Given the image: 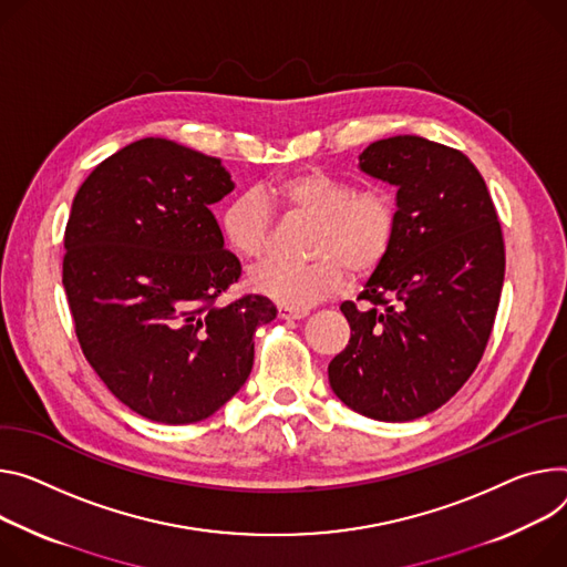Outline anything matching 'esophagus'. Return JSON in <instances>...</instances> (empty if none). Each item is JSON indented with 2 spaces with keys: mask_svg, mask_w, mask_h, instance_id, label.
<instances>
[{
  "mask_svg": "<svg viewBox=\"0 0 567 567\" xmlns=\"http://www.w3.org/2000/svg\"><path fill=\"white\" fill-rule=\"evenodd\" d=\"M307 315V310H296V307H285V305H280L278 307V317L280 319H285V321H296V319H305Z\"/></svg>",
  "mask_w": 567,
  "mask_h": 567,
  "instance_id": "obj_1",
  "label": "esophagus"
}]
</instances>
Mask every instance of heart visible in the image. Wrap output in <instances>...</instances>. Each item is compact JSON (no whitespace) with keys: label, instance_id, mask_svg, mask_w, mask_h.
<instances>
[{"label":"heart","instance_id":"heart-1","mask_svg":"<svg viewBox=\"0 0 567 567\" xmlns=\"http://www.w3.org/2000/svg\"><path fill=\"white\" fill-rule=\"evenodd\" d=\"M267 198L285 217L315 219L307 235V262H269L252 271L248 285L269 300L305 310L339 293L348 276L367 280L389 260L400 230L398 198L386 185L354 187L348 178L319 167L280 176ZM224 241L246 262H260L276 241L269 205L252 194L233 198L219 219Z\"/></svg>","mask_w":567,"mask_h":567}]
</instances>
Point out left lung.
<instances>
[{
  "label": "left lung",
  "instance_id": "obj_1",
  "mask_svg": "<svg viewBox=\"0 0 567 567\" xmlns=\"http://www.w3.org/2000/svg\"><path fill=\"white\" fill-rule=\"evenodd\" d=\"M359 167L398 187L400 230L359 305L341 302L350 341L328 378L357 414L404 423L445 404L482 362L504 239L482 174L452 146L395 135L367 146Z\"/></svg>",
  "mask_w": 567,
  "mask_h": 567
}]
</instances>
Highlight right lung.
<instances>
[{"instance_id":"right-lung-1","label":"right lung","mask_w":567,"mask_h":567,"mask_svg":"<svg viewBox=\"0 0 567 567\" xmlns=\"http://www.w3.org/2000/svg\"><path fill=\"white\" fill-rule=\"evenodd\" d=\"M235 183L219 158L165 137L137 140L79 187L63 287L81 350L135 414L187 425L213 416L252 369L267 296L217 302L241 276L210 205Z\"/></svg>"}]
</instances>
